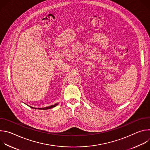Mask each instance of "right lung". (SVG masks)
<instances>
[{
	"label": "right lung",
	"instance_id": "1",
	"mask_svg": "<svg viewBox=\"0 0 150 150\" xmlns=\"http://www.w3.org/2000/svg\"><path fill=\"white\" fill-rule=\"evenodd\" d=\"M58 104V103L57 104H55L54 105H52L50 106H48V107H46V108H38V109H40V110H47V109H52V108H54L55 106H56ZM31 108H32V107H31ZM34 109H36V108H34Z\"/></svg>",
	"mask_w": 150,
	"mask_h": 150
}]
</instances>
